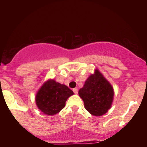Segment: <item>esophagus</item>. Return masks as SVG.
<instances>
[{"label":"esophagus","instance_id":"1","mask_svg":"<svg viewBox=\"0 0 147 147\" xmlns=\"http://www.w3.org/2000/svg\"><path fill=\"white\" fill-rule=\"evenodd\" d=\"M73 92H74V93L77 95V94L78 93V90H77V88H74L73 89Z\"/></svg>","mask_w":147,"mask_h":147}]
</instances>
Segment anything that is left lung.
I'll list each match as a JSON object with an SVG mask.
<instances>
[{
    "label": "left lung",
    "instance_id": "8db88e82",
    "mask_svg": "<svg viewBox=\"0 0 147 147\" xmlns=\"http://www.w3.org/2000/svg\"><path fill=\"white\" fill-rule=\"evenodd\" d=\"M78 93L85 109L94 116L106 113L113 102V88L98 69L88 77Z\"/></svg>",
    "mask_w": 147,
    "mask_h": 147
}]
</instances>
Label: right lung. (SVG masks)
Returning a JSON list of instances; mask_svg holds the SVG:
<instances>
[{"label":"right lung","mask_w":147,"mask_h":147,"mask_svg":"<svg viewBox=\"0 0 147 147\" xmlns=\"http://www.w3.org/2000/svg\"><path fill=\"white\" fill-rule=\"evenodd\" d=\"M72 95L74 92L67 86L50 79L37 91L35 102L42 113L47 115H55L65 107V102Z\"/></svg>","instance_id":"right-lung-1"}]
</instances>
